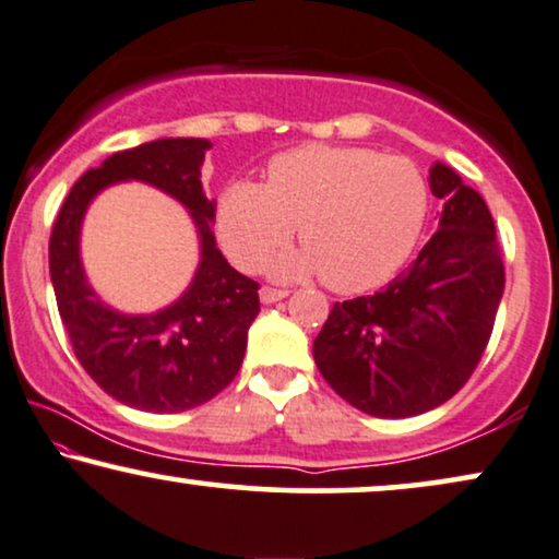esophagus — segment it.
<instances>
[{
    "instance_id": "1",
    "label": "esophagus",
    "mask_w": 559,
    "mask_h": 559,
    "mask_svg": "<svg viewBox=\"0 0 559 559\" xmlns=\"http://www.w3.org/2000/svg\"><path fill=\"white\" fill-rule=\"evenodd\" d=\"M286 296H288L286 288H273V286L260 288V301H263V304H275V301L286 299Z\"/></svg>"
}]
</instances>
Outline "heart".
I'll return each mask as SVG.
<instances>
[{
    "instance_id": "heart-1",
    "label": "heart",
    "mask_w": 559,
    "mask_h": 559,
    "mask_svg": "<svg viewBox=\"0 0 559 559\" xmlns=\"http://www.w3.org/2000/svg\"><path fill=\"white\" fill-rule=\"evenodd\" d=\"M429 214L427 178L404 155L368 147L304 145L275 155L263 183L229 186L217 233L240 271H258L299 225L304 248L273 263V275H324L340 294L368 292L412 258Z\"/></svg>"
}]
</instances>
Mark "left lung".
Instances as JSON below:
<instances>
[{
    "label": "left lung",
    "mask_w": 559,
    "mask_h": 559,
    "mask_svg": "<svg viewBox=\"0 0 559 559\" xmlns=\"http://www.w3.org/2000/svg\"><path fill=\"white\" fill-rule=\"evenodd\" d=\"M440 229L383 292L337 301L314 362L347 404L381 419L437 408L480 362L503 296V260L483 197L435 163Z\"/></svg>",
    "instance_id": "left-lung-1"
}]
</instances>
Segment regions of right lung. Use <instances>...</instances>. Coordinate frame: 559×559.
I'll list each match as a JSON object with an SVG mask.
<instances>
[{
	"instance_id": "obj_1",
	"label": "right lung",
	"mask_w": 559,
	"mask_h": 559,
	"mask_svg": "<svg viewBox=\"0 0 559 559\" xmlns=\"http://www.w3.org/2000/svg\"><path fill=\"white\" fill-rule=\"evenodd\" d=\"M212 143L160 138L109 155L73 183L50 233V281L79 362L102 391L140 412L178 414L217 396L242 366L248 330L260 311L258 284L237 273L212 233L217 204L202 189ZM119 180H143L190 210L203 245L192 286L155 316H122L87 286L80 265V222L91 199Z\"/></svg>"
}]
</instances>
